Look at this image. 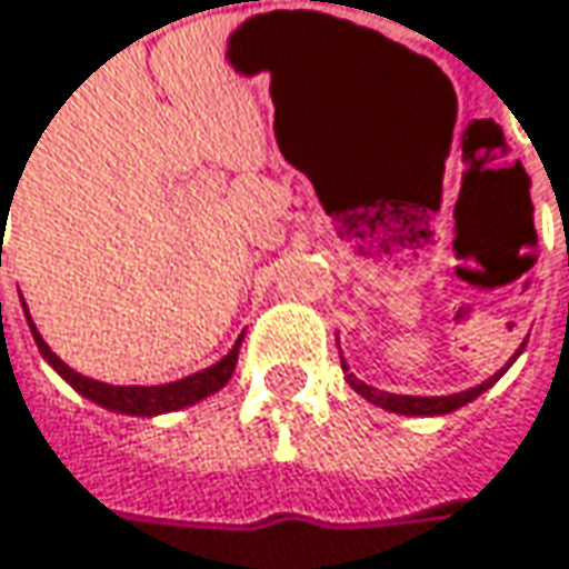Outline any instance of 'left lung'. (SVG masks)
<instances>
[{
  "label": "left lung",
  "mask_w": 569,
  "mask_h": 569,
  "mask_svg": "<svg viewBox=\"0 0 569 569\" xmlns=\"http://www.w3.org/2000/svg\"><path fill=\"white\" fill-rule=\"evenodd\" d=\"M516 357H512V360H516ZM506 367H509V363H506ZM345 377H348V383H351L363 399H370L373 406H380L386 412H399V416H448L453 409L473 402L480 392H486L489 386L502 377V370H499L496 377H489L486 383L473 386V389H467V392H453V396H396V392H383V389H373V386H367L363 380H357L353 373H348V363H345Z\"/></svg>",
  "instance_id": "8db88e82"
}]
</instances>
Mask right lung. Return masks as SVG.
Masks as SVG:
<instances>
[{"label": "right lung", "mask_w": 569, "mask_h": 569, "mask_svg": "<svg viewBox=\"0 0 569 569\" xmlns=\"http://www.w3.org/2000/svg\"><path fill=\"white\" fill-rule=\"evenodd\" d=\"M24 316H28V309H24ZM28 325H31V335H34V345H38V351L41 357L51 363L53 370L67 380V383L73 386L77 392H83L86 399H92L96 406H102V409H112V412H121V416H160V412H177V409H186V406H192V402H199V399H206V396H212L218 392L221 386L231 380V373H234V363H238V351H241V338H238V345L231 348V351L224 353L218 363L212 367H206V370H199V373H192V377H183V380H177V383H163V386H112V383H99V380H89L83 373H77V370H70L57 353L44 345V338L38 335V328H34V321L28 316Z\"/></svg>", "instance_id": "right-lung-1"}]
</instances>
